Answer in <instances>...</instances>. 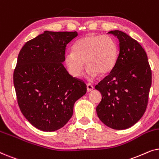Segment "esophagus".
Masks as SVG:
<instances>
[{"instance_id":"obj_1","label":"esophagus","mask_w":159,"mask_h":159,"mask_svg":"<svg viewBox=\"0 0 159 159\" xmlns=\"http://www.w3.org/2000/svg\"><path fill=\"white\" fill-rule=\"evenodd\" d=\"M93 89H94V88H93V86L92 85V84H90V83L87 84V90H88V92H90V91L93 90Z\"/></svg>"}]
</instances>
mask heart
Listing matches in <instances>:
<instances>
[{
    "label": "heart",
    "instance_id": "b5f03b06",
    "mask_svg": "<svg viewBox=\"0 0 159 159\" xmlns=\"http://www.w3.org/2000/svg\"><path fill=\"white\" fill-rule=\"evenodd\" d=\"M118 55V45L111 37L89 34L74 44L72 52L66 54L64 61L75 77H81L87 65L88 79L93 80L99 75L105 76L111 72Z\"/></svg>",
    "mask_w": 159,
    "mask_h": 159
}]
</instances>
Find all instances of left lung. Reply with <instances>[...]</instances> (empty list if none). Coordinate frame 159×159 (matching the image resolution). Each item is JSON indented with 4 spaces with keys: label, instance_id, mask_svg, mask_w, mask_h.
Masks as SVG:
<instances>
[{
    "label": "left lung",
    "instance_id": "obj_1",
    "mask_svg": "<svg viewBox=\"0 0 159 159\" xmlns=\"http://www.w3.org/2000/svg\"><path fill=\"white\" fill-rule=\"evenodd\" d=\"M119 40V53L111 72L95 86L102 95L96 107L98 116L114 129H127L146 110L152 73L145 50L125 32L113 30Z\"/></svg>",
    "mask_w": 159,
    "mask_h": 159
}]
</instances>
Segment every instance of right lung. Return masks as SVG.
Masks as SVG:
<instances>
[{
  "mask_svg": "<svg viewBox=\"0 0 159 159\" xmlns=\"http://www.w3.org/2000/svg\"><path fill=\"white\" fill-rule=\"evenodd\" d=\"M77 32L45 31L25 43L18 56L14 84L19 108L38 129L53 132L64 127L74 104L87 92L86 84L68 73L66 45Z\"/></svg>",
  "mask_w": 159,
  "mask_h": 159,
  "instance_id": "right-lung-1",
  "label": "right lung"
}]
</instances>
